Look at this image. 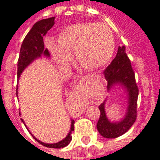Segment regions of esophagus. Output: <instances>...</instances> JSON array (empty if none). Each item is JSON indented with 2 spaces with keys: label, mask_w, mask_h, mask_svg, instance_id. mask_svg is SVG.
I'll return each mask as SVG.
<instances>
[{
  "label": "esophagus",
  "mask_w": 160,
  "mask_h": 160,
  "mask_svg": "<svg viewBox=\"0 0 160 160\" xmlns=\"http://www.w3.org/2000/svg\"><path fill=\"white\" fill-rule=\"evenodd\" d=\"M92 80V76H85L82 77L81 79H80V82H82V83H85V82H87V81H90Z\"/></svg>",
  "instance_id": "obj_1"
}]
</instances>
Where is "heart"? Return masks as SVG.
<instances>
[{
  "mask_svg": "<svg viewBox=\"0 0 160 160\" xmlns=\"http://www.w3.org/2000/svg\"><path fill=\"white\" fill-rule=\"evenodd\" d=\"M49 48L56 62L66 65L69 54L74 52L76 62L86 69L101 68L114 53V37L104 24L79 23L63 29L57 38V45L49 42Z\"/></svg>",
  "mask_w": 160,
  "mask_h": 160,
  "instance_id": "obj_1",
  "label": "heart"
}]
</instances>
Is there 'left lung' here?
<instances>
[{"mask_svg":"<svg viewBox=\"0 0 160 160\" xmlns=\"http://www.w3.org/2000/svg\"><path fill=\"white\" fill-rule=\"evenodd\" d=\"M104 76L107 80L108 90L115 84H121L127 88L128 93V108L126 117L119 122H111L104 111V104L98 106L100 117L97 123L99 134L104 138H117L125 134L137 118V99L139 89L135 81L134 72L129 58L126 54L125 46L118 47L117 56L110 65L104 70Z\"/></svg>","mask_w":160,"mask_h":160,"instance_id":"left-lung-1","label":"left lung"}]
</instances>
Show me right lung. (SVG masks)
Segmentation results:
<instances>
[{"mask_svg":"<svg viewBox=\"0 0 160 160\" xmlns=\"http://www.w3.org/2000/svg\"><path fill=\"white\" fill-rule=\"evenodd\" d=\"M54 24H55V17L42 19V20H39V21L35 23L34 26H32V28L31 29V31L27 33V35L25 38V39H24L22 44H21V47H20L19 60H18V72H17L18 77H19L23 70L25 69L26 67L28 66L33 60L41 56V55H44L46 56H49L48 49H44V42H43L42 37L45 35L46 32L49 29L52 28ZM16 95H18V87L16 89ZM71 123L72 124H71L70 132L67 135V137L65 139H63L62 141L57 142V143L46 144V143H43L42 141H38L33 135L32 136L38 142H39L40 144L44 146V147H47V148H65L66 146H68L70 143V141L72 140V135H71L72 131L74 130V121L72 120Z\"/></svg>","mask_w":160,"mask_h":160,"instance_id":"1","label":"right lung"}]
</instances>
